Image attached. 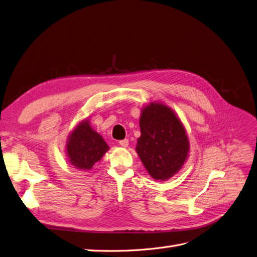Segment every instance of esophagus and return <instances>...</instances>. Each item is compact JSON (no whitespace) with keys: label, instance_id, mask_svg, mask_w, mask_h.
<instances>
[{"label":"esophagus","instance_id":"34e87169","mask_svg":"<svg viewBox=\"0 0 257 257\" xmlns=\"http://www.w3.org/2000/svg\"><path fill=\"white\" fill-rule=\"evenodd\" d=\"M128 144H129V140H128V139H124V140L119 141V145H121L122 148H127Z\"/></svg>","mask_w":257,"mask_h":257}]
</instances>
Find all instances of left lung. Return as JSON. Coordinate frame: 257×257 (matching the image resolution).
<instances>
[{
  "instance_id": "1",
  "label": "left lung",
  "mask_w": 257,
  "mask_h": 257,
  "mask_svg": "<svg viewBox=\"0 0 257 257\" xmlns=\"http://www.w3.org/2000/svg\"><path fill=\"white\" fill-rule=\"evenodd\" d=\"M140 129L136 151L151 177L166 181L177 174L187 159L189 141L175 113L163 103L151 102L141 111Z\"/></svg>"
}]
</instances>
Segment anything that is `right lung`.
<instances>
[{
  "label": "right lung",
  "instance_id": "add662e5",
  "mask_svg": "<svg viewBox=\"0 0 257 257\" xmlns=\"http://www.w3.org/2000/svg\"><path fill=\"white\" fill-rule=\"evenodd\" d=\"M108 151L98 133L89 124V120L80 121L69 136L67 142V155L69 163L78 170H90L102 156Z\"/></svg>",
  "mask_w": 257,
  "mask_h": 257
}]
</instances>
